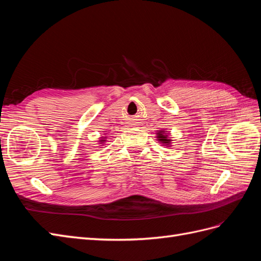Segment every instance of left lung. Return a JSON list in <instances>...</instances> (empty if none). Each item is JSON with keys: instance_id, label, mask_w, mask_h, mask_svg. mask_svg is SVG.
<instances>
[{"instance_id": "obj_1", "label": "left lung", "mask_w": 261, "mask_h": 261, "mask_svg": "<svg viewBox=\"0 0 261 261\" xmlns=\"http://www.w3.org/2000/svg\"><path fill=\"white\" fill-rule=\"evenodd\" d=\"M156 135H158L159 140H161V143L169 144L170 140L167 138V134H164V132H159V134H156Z\"/></svg>"}]
</instances>
